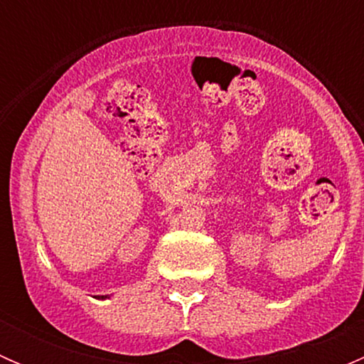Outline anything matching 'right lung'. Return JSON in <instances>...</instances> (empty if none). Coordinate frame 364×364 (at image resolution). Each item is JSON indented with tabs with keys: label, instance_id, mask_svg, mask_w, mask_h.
<instances>
[{
	"label": "right lung",
	"instance_id": "add662e5",
	"mask_svg": "<svg viewBox=\"0 0 364 364\" xmlns=\"http://www.w3.org/2000/svg\"><path fill=\"white\" fill-rule=\"evenodd\" d=\"M102 297H107V296H102Z\"/></svg>",
	"mask_w": 364,
	"mask_h": 364
}]
</instances>
